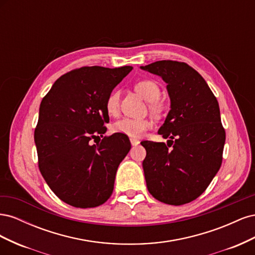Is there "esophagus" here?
<instances>
[{
    "mask_svg": "<svg viewBox=\"0 0 255 255\" xmlns=\"http://www.w3.org/2000/svg\"><path fill=\"white\" fill-rule=\"evenodd\" d=\"M130 143H132V145H137L138 143H139V140L138 139H135V138H130Z\"/></svg>",
    "mask_w": 255,
    "mask_h": 255,
    "instance_id": "esophagus-1",
    "label": "esophagus"
}]
</instances>
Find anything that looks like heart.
<instances>
[{"instance_id": "1", "label": "heart", "mask_w": 255, "mask_h": 255, "mask_svg": "<svg viewBox=\"0 0 255 255\" xmlns=\"http://www.w3.org/2000/svg\"><path fill=\"white\" fill-rule=\"evenodd\" d=\"M136 91L144 100L150 102L149 109L153 114H159L161 111V104L158 101L161 90L159 85L152 80H142L137 82L135 85ZM120 107V92L118 89H114L107 96L105 101L106 112L111 116H116ZM152 121L149 119H135V118H122L114 123L113 128L116 133L126 134L132 137H139L146 130L151 128Z\"/></svg>"}]
</instances>
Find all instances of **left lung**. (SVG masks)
Here are the masks:
<instances>
[{"label": "left lung", "mask_w": 255, "mask_h": 255, "mask_svg": "<svg viewBox=\"0 0 255 255\" xmlns=\"http://www.w3.org/2000/svg\"><path fill=\"white\" fill-rule=\"evenodd\" d=\"M141 69L161 76L171 100V110L158 129L171 140L141 141L146 151L142 161L146 187L163 203H189L203 194L222 163L226 130L218 101L186 63L158 60Z\"/></svg>", "instance_id": "1"}]
</instances>
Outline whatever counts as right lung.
<instances>
[{
    "label": "right lung",
    "mask_w": 255,
    "mask_h": 255,
    "mask_svg": "<svg viewBox=\"0 0 255 255\" xmlns=\"http://www.w3.org/2000/svg\"><path fill=\"white\" fill-rule=\"evenodd\" d=\"M132 69H74L42 99L34 134L38 167L54 194L69 205L96 207L113 194L116 172L130 142L120 133L104 136L110 121L105 101Z\"/></svg>",
    "instance_id": "1"
}]
</instances>
